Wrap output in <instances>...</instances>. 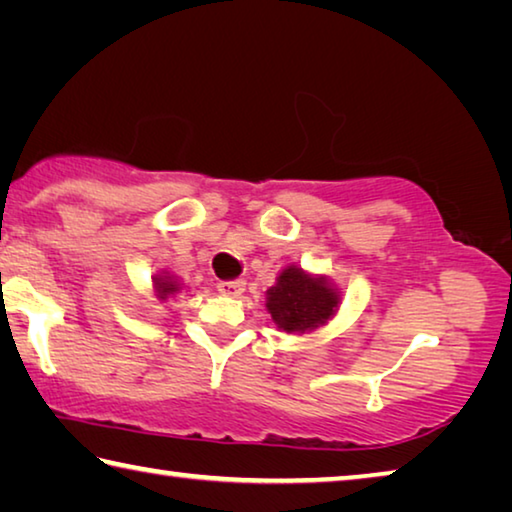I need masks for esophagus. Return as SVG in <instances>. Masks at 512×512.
<instances>
[{
  "label": "esophagus",
  "instance_id": "esophagus-1",
  "mask_svg": "<svg viewBox=\"0 0 512 512\" xmlns=\"http://www.w3.org/2000/svg\"><path fill=\"white\" fill-rule=\"evenodd\" d=\"M244 287H246L244 280H230V282L216 284V289H219L223 296H232V298L241 296V293H244Z\"/></svg>",
  "mask_w": 512,
  "mask_h": 512
}]
</instances>
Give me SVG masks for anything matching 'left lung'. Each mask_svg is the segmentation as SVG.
<instances>
[{
  "label": "left lung",
  "mask_w": 512,
  "mask_h": 512,
  "mask_svg": "<svg viewBox=\"0 0 512 512\" xmlns=\"http://www.w3.org/2000/svg\"><path fill=\"white\" fill-rule=\"evenodd\" d=\"M266 307L284 332H307L332 318L339 296L323 277H311L302 268L289 266L268 289Z\"/></svg>",
  "instance_id": "obj_1"
}]
</instances>
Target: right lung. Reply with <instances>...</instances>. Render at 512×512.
Masks as SVG:
<instances>
[{"label": "right lung", "instance_id": "obj_1", "mask_svg": "<svg viewBox=\"0 0 512 512\" xmlns=\"http://www.w3.org/2000/svg\"><path fill=\"white\" fill-rule=\"evenodd\" d=\"M178 289V282H173L171 277H155V291H158L160 298H167L169 293H176Z\"/></svg>", "mask_w": 512, "mask_h": 512}]
</instances>
